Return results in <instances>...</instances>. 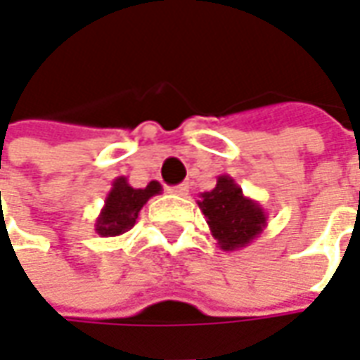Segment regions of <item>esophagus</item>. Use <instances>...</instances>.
Wrapping results in <instances>:
<instances>
[{"mask_svg": "<svg viewBox=\"0 0 360 360\" xmlns=\"http://www.w3.org/2000/svg\"><path fill=\"white\" fill-rule=\"evenodd\" d=\"M169 193L179 195V197H185V195H189V185H187V183H181L177 187H169Z\"/></svg>", "mask_w": 360, "mask_h": 360, "instance_id": "obj_1", "label": "esophagus"}]
</instances>
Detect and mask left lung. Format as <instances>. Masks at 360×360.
<instances>
[{"label":"left lung","instance_id":"obj_1","mask_svg":"<svg viewBox=\"0 0 360 360\" xmlns=\"http://www.w3.org/2000/svg\"><path fill=\"white\" fill-rule=\"evenodd\" d=\"M199 197V209L207 217L212 238L221 250H240L268 226L262 205L246 197L231 175H219L214 189L205 191Z\"/></svg>","mask_w":360,"mask_h":360}]
</instances>
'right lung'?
Here are the masks:
<instances>
[{"label": "right lung", "instance_id": "obj_1", "mask_svg": "<svg viewBox=\"0 0 360 360\" xmlns=\"http://www.w3.org/2000/svg\"><path fill=\"white\" fill-rule=\"evenodd\" d=\"M160 193L161 185L158 181H149L143 189H136L128 183V177H116L112 181V189L108 191L104 207L94 222V231L106 238L128 232L138 221L143 205Z\"/></svg>", "mask_w": 360, "mask_h": 360}]
</instances>
